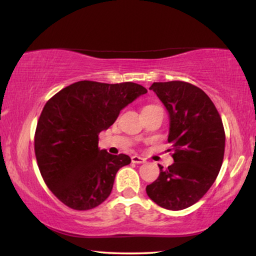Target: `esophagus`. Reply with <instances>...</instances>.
Listing matches in <instances>:
<instances>
[{
    "label": "esophagus",
    "mask_w": 256,
    "mask_h": 256,
    "mask_svg": "<svg viewBox=\"0 0 256 256\" xmlns=\"http://www.w3.org/2000/svg\"><path fill=\"white\" fill-rule=\"evenodd\" d=\"M132 162H134V164H144V162H146V158L140 157V156H132Z\"/></svg>",
    "instance_id": "obj_1"
}]
</instances>
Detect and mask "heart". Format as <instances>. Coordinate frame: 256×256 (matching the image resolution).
<instances>
[{
    "label": "heart",
    "instance_id": "obj_1",
    "mask_svg": "<svg viewBox=\"0 0 256 256\" xmlns=\"http://www.w3.org/2000/svg\"><path fill=\"white\" fill-rule=\"evenodd\" d=\"M150 106H154V105H148V106H146V107H150ZM146 107H144V108H146Z\"/></svg>",
    "mask_w": 256,
    "mask_h": 256
}]
</instances>
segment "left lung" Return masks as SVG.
<instances>
[{
    "mask_svg": "<svg viewBox=\"0 0 256 256\" xmlns=\"http://www.w3.org/2000/svg\"><path fill=\"white\" fill-rule=\"evenodd\" d=\"M170 116L168 143L174 162L146 186V194L162 208L182 210L201 200L223 164L225 132L216 106L204 91L182 80L154 83ZM171 150V149H170Z\"/></svg>",
    "mask_w": 256,
    "mask_h": 256,
    "instance_id": "obj_1",
    "label": "left lung"
}]
</instances>
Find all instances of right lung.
<instances>
[{"instance_id": "add662e5", "label": "right lung", "mask_w": 256, "mask_h": 256, "mask_svg": "<svg viewBox=\"0 0 256 256\" xmlns=\"http://www.w3.org/2000/svg\"><path fill=\"white\" fill-rule=\"evenodd\" d=\"M146 92L132 82L80 80L46 102L36 124L34 152L44 181L64 204L88 210L108 198L116 172L132 160L127 154L99 150L98 135Z\"/></svg>"}]
</instances>
